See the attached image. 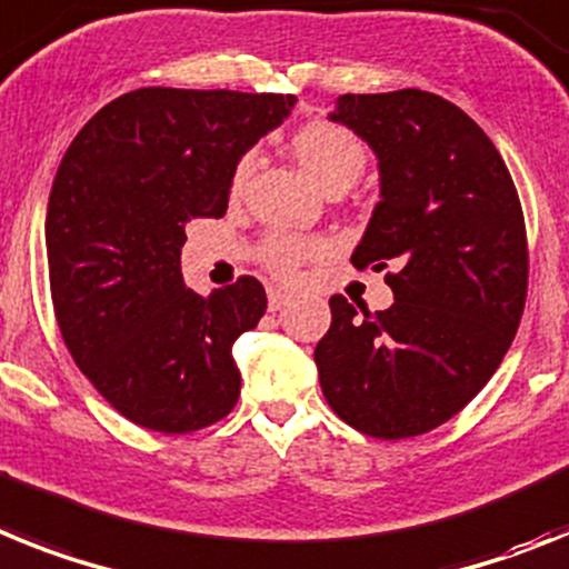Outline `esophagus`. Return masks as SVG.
<instances>
[{"label":"esophagus","mask_w":569,"mask_h":569,"mask_svg":"<svg viewBox=\"0 0 569 569\" xmlns=\"http://www.w3.org/2000/svg\"><path fill=\"white\" fill-rule=\"evenodd\" d=\"M289 303V295L280 289H269V312H280Z\"/></svg>","instance_id":"obj_1"}]
</instances>
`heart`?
<instances>
[{"mask_svg":"<svg viewBox=\"0 0 569 569\" xmlns=\"http://www.w3.org/2000/svg\"><path fill=\"white\" fill-rule=\"evenodd\" d=\"M291 146H295V154L303 162L309 177L323 191H346L360 180L363 168H367V148L360 146L352 131H346L338 122H306L295 131ZM251 171H254V154L249 151L234 162V171H231V191L234 194L246 189ZM320 251H323V243H318V240H303V237L280 234V231L269 234L260 243L263 263L283 280H289L303 260L318 257Z\"/></svg>","mask_w":569,"mask_h":569,"instance_id":"heart-1","label":"heart"}]
</instances>
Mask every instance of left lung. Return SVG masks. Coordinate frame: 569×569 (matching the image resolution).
Wrapping results in <instances>:
<instances>
[{"label":"left lung","mask_w":569,"mask_h":569,"mask_svg":"<svg viewBox=\"0 0 569 569\" xmlns=\"http://www.w3.org/2000/svg\"><path fill=\"white\" fill-rule=\"evenodd\" d=\"M329 120L378 154L380 202L352 263L392 266L395 303L329 300L320 389L340 421L401 441L461 412L516 338L530 278L521 200L490 137L438 93H343Z\"/></svg>","instance_id":"obj_1"}]
</instances>
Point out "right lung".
I'll return each mask as SVG.
<instances>
[{
  "mask_svg": "<svg viewBox=\"0 0 569 569\" xmlns=\"http://www.w3.org/2000/svg\"><path fill=\"white\" fill-rule=\"evenodd\" d=\"M295 97L140 88L93 113L48 200L51 300L73 363L137 427L206 429L234 409L231 343L266 312L243 274L197 295L182 283L186 223L223 217L234 162Z\"/></svg>",
  "mask_w": 569,
  "mask_h": 569,
  "instance_id": "obj_1",
  "label": "right lung"
}]
</instances>
